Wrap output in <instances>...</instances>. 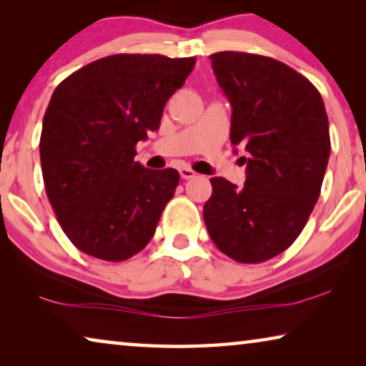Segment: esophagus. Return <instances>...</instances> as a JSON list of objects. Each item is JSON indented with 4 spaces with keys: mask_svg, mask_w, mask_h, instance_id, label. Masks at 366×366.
Wrapping results in <instances>:
<instances>
[{
    "mask_svg": "<svg viewBox=\"0 0 366 366\" xmlns=\"http://www.w3.org/2000/svg\"><path fill=\"white\" fill-rule=\"evenodd\" d=\"M179 174H181V177H182V179H194V177L197 176V172H195L194 169L185 168V166H184V168L179 169Z\"/></svg>",
    "mask_w": 366,
    "mask_h": 366,
    "instance_id": "obj_1",
    "label": "esophagus"
}]
</instances>
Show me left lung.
Returning <instances> with one entry per match:
<instances>
[{"mask_svg": "<svg viewBox=\"0 0 366 366\" xmlns=\"http://www.w3.org/2000/svg\"><path fill=\"white\" fill-rule=\"evenodd\" d=\"M232 107L231 142L244 147V189L213 177L203 219L214 245L239 263H262L299 237L331 153L323 98L292 67L259 54L209 56Z\"/></svg>", "mask_w": 366, "mask_h": 366, "instance_id": "obj_1", "label": "left lung"}]
</instances>
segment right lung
<instances>
[{
  "instance_id": "right-lung-1",
  "label": "right lung",
  "mask_w": 366,
  "mask_h": 366,
  "mask_svg": "<svg viewBox=\"0 0 366 366\" xmlns=\"http://www.w3.org/2000/svg\"><path fill=\"white\" fill-rule=\"evenodd\" d=\"M195 58L113 54L54 89L43 116L40 161L64 234L86 255L124 262L150 242L179 184L172 168H144L135 145L158 131L166 102Z\"/></svg>"
}]
</instances>
